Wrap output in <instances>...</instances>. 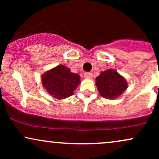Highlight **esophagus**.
<instances>
[{
  "label": "esophagus",
  "mask_w": 159,
  "mask_h": 159,
  "mask_svg": "<svg viewBox=\"0 0 159 159\" xmlns=\"http://www.w3.org/2000/svg\"><path fill=\"white\" fill-rule=\"evenodd\" d=\"M84 77L87 78V79H90V78H92V74H91L90 72H85V73L84 74Z\"/></svg>",
  "instance_id": "esophagus-1"
}]
</instances>
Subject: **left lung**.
I'll use <instances>...</instances> for the list:
<instances>
[{
  "label": "left lung",
  "mask_w": 159,
  "mask_h": 159,
  "mask_svg": "<svg viewBox=\"0 0 159 159\" xmlns=\"http://www.w3.org/2000/svg\"><path fill=\"white\" fill-rule=\"evenodd\" d=\"M96 85L99 94L107 99L118 98L128 87L125 78L113 69L101 72L96 78Z\"/></svg>",
  "instance_id": "8db88e82"
}]
</instances>
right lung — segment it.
<instances>
[{"mask_svg": "<svg viewBox=\"0 0 159 159\" xmlns=\"http://www.w3.org/2000/svg\"><path fill=\"white\" fill-rule=\"evenodd\" d=\"M41 78L47 93L59 100L72 96L81 83L79 75L72 73L70 69L61 64L46 71Z\"/></svg>", "mask_w": 159, "mask_h": 159, "instance_id": "add662e5", "label": "right lung"}]
</instances>
